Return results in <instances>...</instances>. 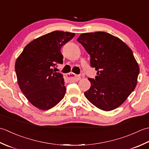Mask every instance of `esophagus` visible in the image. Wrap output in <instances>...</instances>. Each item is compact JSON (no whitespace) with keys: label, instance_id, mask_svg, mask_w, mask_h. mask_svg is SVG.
Here are the masks:
<instances>
[{"label":"esophagus","instance_id":"obj_1","mask_svg":"<svg viewBox=\"0 0 149 149\" xmlns=\"http://www.w3.org/2000/svg\"><path fill=\"white\" fill-rule=\"evenodd\" d=\"M67 77H68V78L70 79L71 80H74V81H78L80 80L81 79V77L79 75H77L75 74L73 72H69V73L66 74Z\"/></svg>","mask_w":149,"mask_h":149}]
</instances>
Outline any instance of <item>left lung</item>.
<instances>
[{
	"label": "left lung",
	"instance_id": "left-lung-1",
	"mask_svg": "<svg viewBox=\"0 0 149 149\" xmlns=\"http://www.w3.org/2000/svg\"><path fill=\"white\" fill-rule=\"evenodd\" d=\"M77 41L91 56V67L97 71L88 78L90 89L84 93L96 107L109 111L119 107L134 90L139 68L130 47L108 33L81 34Z\"/></svg>",
	"mask_w": 149,
	"mask_h": 149
}]
</instances>
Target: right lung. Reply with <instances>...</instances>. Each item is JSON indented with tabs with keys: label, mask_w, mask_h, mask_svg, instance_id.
<instances>
[{
	"label": "right lung",
	"mask_w": 149,
	"mask_h": 149,
	"mask_svg": "<svg viewBox=\"0 0 149 149\" xmlns=\"http://www.w3.org/2000/svg\"><path fill=\"white\" fill-rule=\"evenodd\" d=\"M74 33L54 31L29 43L15 62L20 90L29 102L42 110L54 107L64 97L66 88L60 72L53 67L63 63L61 47Z\"/></svg>",
	"instance_id": "right-lung-1"
}]
</instances>
